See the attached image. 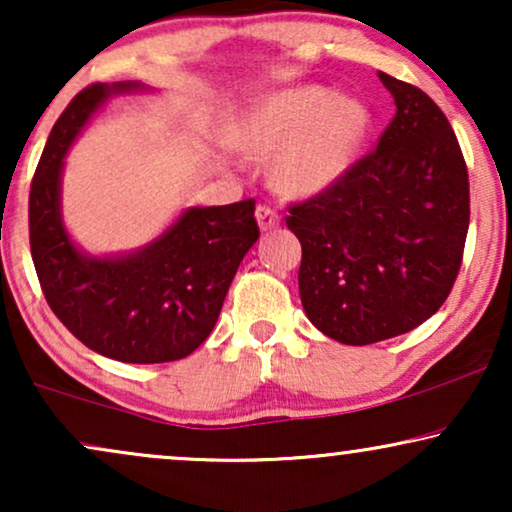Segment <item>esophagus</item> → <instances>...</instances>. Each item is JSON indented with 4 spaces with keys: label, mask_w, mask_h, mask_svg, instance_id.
Returning <instances> with one entry per match:
<instances>
[{
    "label": "esophagus",
    "mask_w": 512,
    "mask_h": 512,
    "mask_svg": "<svg viewBox=\"0 0 512 512\" xmlns=\"http://www.w3.org/2000/svg\"><path fill=\"white\" fill-rule=\"evenodd\" d=\"M257 224H260L262 231H271L281 224V215L271 208V205H257Z\"/></svg>",
    "instance_id": "esophagus-1"
}]
</instances>
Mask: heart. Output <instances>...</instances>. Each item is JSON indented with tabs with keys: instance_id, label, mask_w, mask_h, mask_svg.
<instances>
[{
	"instance_id": "heart-1",
	"label": "heart",
	"mask_w": 512,
	"mask_h": 512,
	"mask_svg": "<svg viewBox=\"0 0 512 512\" xmlns=\"http://www.w3.org/2000/svg\"><path fill=\"white\" fill-rule=\"evenodd\" d=\"M371 115L352 96L319 84L283 89L250 108L238 129L241 148L267 158L269 177L288 196H314L333 186L364 144Z\"/></svg>"
}]
</instances>
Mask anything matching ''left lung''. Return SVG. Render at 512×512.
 I'll return each mask as SVG.
<instances>
[{"label":"left lung","mask_w":512,"mask_h":512,"mask_svg":"<svg viewBox=\"0 0 512 512\" xmlns=\"http://www.w3.org/2000/svg\"><path fill=\"white\" fill-rule=\"evenodd\" d=\"M397 113L375 151L319 196L290 205L309 321L342 345H373L428 321L449 297L470 224L458 139L428 94L378 73Z\"/></svg>","instance_id":"obj_1"}]
</instances>
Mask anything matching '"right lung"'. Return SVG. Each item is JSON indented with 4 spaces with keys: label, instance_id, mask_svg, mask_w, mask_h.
<instances>
[{
    "label": "right lung",
    "instance_id": "add662e5",
    "mask_svg": "<svg viewBox=\"0 0 512 512\" xmlns=\"http://www.w3.org/2000/svg\"><path fill=\"white\" fill-rule=\"evenodd\" d=\"M146 89L96 82L68 103L32 177L28 208L32 262L51 312L89 349L125 364H165L203 345L260 238L250 198L186 208L139 250L96 257L77 248L61 215L63 158L111 96Z\"/></svg>",
    "mask_w": 512,
    "mask_h": 512
}]
</instances>
